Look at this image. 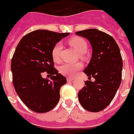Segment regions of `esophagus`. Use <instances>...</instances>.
Wrapping results in <instances>:
<instances>
[{
  "label": "esophagus",
  "instance_id": "esophagus-1",
  "mask_svg": "<svg viewBox=\"0 0 134 134\" xmlns=\"http://www.w3.org/2000/svg\"><path fill=\"white\" fill-rule=\"evenodd\" d=\"M72 80H73V79H72V78H70V77H67V82H72Z\"/></svg>",
  "mask_w": 134,
  "mask_h": 134
}]
</instances>
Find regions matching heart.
<instances>
[{"label":"heart","mask_w":134,"mask_h":134,"mask_svg":"<svg viewBox=\"0 0 134 134\" xmlns=\"http://www.w3.org/2000/svg\"><path fill=\"white\" fill-rule=\"evenodd\" d=\"M68 44L75 49V51L80 54V58L82 60H85L87 57L85 53L87 51V42L82 37H73L68 40ZM62 49V45L59 43L54 44L51 52L52 59L55 62L60 61V52ZM82 65L81 63L76 64H63L59 67V72L62 75L67 77H73L74 75L82 69Z\"/></svg>","instance_id":"b5f03b06"}]
</instances>
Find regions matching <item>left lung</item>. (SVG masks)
<instances>
[{
	"instance_id": "obj_1",
	"label": "left lung",
	"mask_w": 134,
	"mask_h": 134,
	"mask_svg": "<svg viewBox=\"0 0 134 134\" xmlns=\"http://www.w3.org/2000/svg\"><path fill=\"white\" fill-rule=\"evenodd\" d=\"M92 44V56L84 70L89 80L78 93L82 107L91 112H99L108 107L121 82L123 62L119 47L112 37L97 29L75 32ZM94 78L92 82L91 78Z\"/></svg>"
}]
</instances>
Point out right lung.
I'll return each mask as SVG.
<instances>
[{"label":"right lung","instance_id":"add662e5","mask_svg":"<svg viewBox=\"0 0 134 134\" xmlns=\"http://www.w3.org/2000/svg\"><path fill=\"white\" fill-rule=\"evenodd\" d=\"M69 34L37 30L25 35L17 45L11 60L13 83L22 102L35 112L49 111L59 102L60 88L67 80L54 67L51 52ZM44 71L52 75L50 80L42 78Z\"/></svg>","mask_w":134,"mask_h":134}]
</instances>
